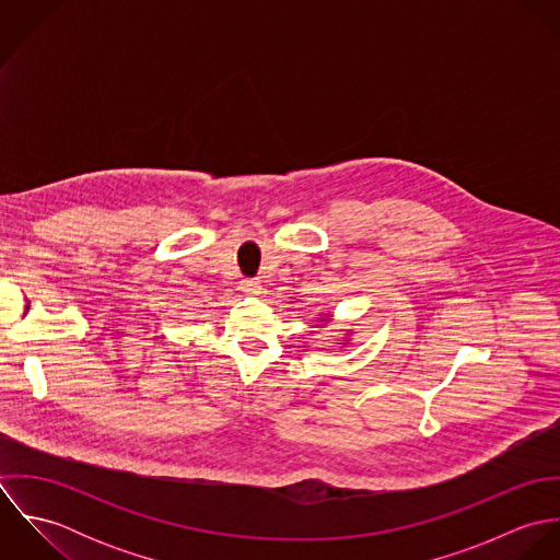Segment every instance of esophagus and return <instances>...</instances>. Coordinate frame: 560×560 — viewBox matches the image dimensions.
<instances>
[{
  "instance_id": "34e87169",
  "label": "esophagus",
  "mask_w": 560,
  "mask_h": 560,
  "mask_svg": "<svg viewBox=\"0 0 560 560\" xmlns=\"http://www.w3.org/2000/svg\"><path fill=\"white\" fill-rule=\"evenodd\" d=\"M241 291H243L245 295H258V293H260V280H256V278H245V280H241Z\"/></svg>"
}]
</instances>
